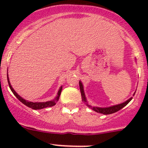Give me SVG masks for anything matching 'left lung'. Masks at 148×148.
<instances>
[{
	"label": "left lung",
	"mask_w": 148,
	"mask_h": 148,
	"mask_svg": "<svg viewBox=\"0 0 148 148\" xmlns=\"http://www.w3.org/2000/svg\"><path fill=\"white\" fill-rule=\"evenodd\" d=\"M79 88H80V91H81V95H82V101L84 102H85V104H86L87 107H89V108H91L92 110H93L94 111L97 112L98 113H101V114H112V113L116 112L119 111L121 109L123 108L124 107L127 105L131 100H132V97L130 98L129 99L126 101V102L121 103L120 104H117V105H114V106H111V107H92L91 105H89V104L87 103V101H86V97H85L84 95V87H83V84L81 82L79 81ZM135 95V93L134 95Z\"/></svg>",
	"instance_id": "8db88e82"
}]
</instances>
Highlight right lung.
Here are the masks:
<instances>
[{
    "label": "right lung",
    "mask_w": 148,
    "mask_h": 148,
    "mask_svg": "<svg viewBox=\"0 0 148 148\" xmlns=\"http://www.w3.org/2000/svg\"><path fill=\"white\" fill-rule=\"evenodd\" d=\"M7 79H8V85H9V87H10V90H11L12 92L13 93V95H14L15 96L17 97V99H18L19 101H21V102L23 103V104H25V105L27 106V107H30V108L33 109V110H41V109L46 108V107H52V106L55 105V104H56V102H58V100H59V97H60V95H61V92H62V86L60 87V89H59V92H58L57 96L56 97V98H55L54 99H53V100H51V101H48V102H28V101L26 100V99H23L21 97L19 96V95H18L16 92H15V90L13 89V87H12L11 85H10L9 79H8V73H7Z\"/></svg>",
    "instance_id": "add662e5"
}]
</instances>
